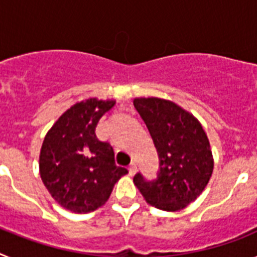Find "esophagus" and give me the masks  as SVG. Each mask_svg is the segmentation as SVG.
Segmentation results:
<instances>
[{
  "mask_svg": "<svg viewBox=\"0 0 257 257\" xmlns=\"http://www.w3.org/2000/svg\"><path fill=\"white\" fill-rule=\"evenodd\" d=\"M138 170V166H136L135 162H131L130 166H128V171H130V175H134Z\"/></svg>",
  "mask_w": 257,
  "mask_h": 257,
  "instance_id": "1",
  "label": "esophagus"
}]
</instances>
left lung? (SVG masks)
Wrapping results in <instances>:
<instances>
[{
	"mask_svg": "<svg viewBox=\"0 0 257 257\" xmlns=\"http://www.w3.org/2000/svg\"><path fill=\"white\" fill-rule=\"evenodd\" d=\"M134 105L160 157L156 180L147 181L136 174L134 183L149 205L170 212L183 210L205 190L212 175L207 135L198 119L174 101L136 97Z\"/></svg>",
	"mask_w": 257,
	"mask_h": 257,
	"instance_id": "obj_1",
	"label": "left lung"
}]
</instances>
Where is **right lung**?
I'll list each match as a JSON object with an SVG mask.
<instances>
[{
    "label": "right lung",
    "instance_id": "add662e5",
    "mask_svg": "<svg viewBox=\"0 0 257 257\" xmlns=\"http://www.w3.org/2000/svg\"><path fill=\"white\" fill-rule=\"evenodd\" d=\"M114 100L90 97L70 106L49 130L40 153V175L51 197L74 213L95 211L108 201L127 169L114 162L109 143L95 128Z\"/></svg>",
    "mask_w": 257,
    "mask_h": 257
}]
</instances>
